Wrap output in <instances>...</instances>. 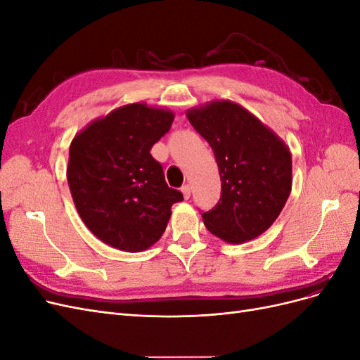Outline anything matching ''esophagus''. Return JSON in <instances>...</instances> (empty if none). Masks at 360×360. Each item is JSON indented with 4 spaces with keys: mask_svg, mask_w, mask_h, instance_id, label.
I'll list each match as a JSON object with an SVG mask.
<instances>
[{
    "mask_svg": "<svg viewBox=\"0 0 360 360\" xmlns=\"http://www.w3.org/2000/svg\"><path fill=\"white\" fill-rule=\"evenodd\" d=\"M191 192H192L191 184H184V186H181V193H183V197L186 198V200L191 197Z\"/></svg>",
    "mask_w": 360,
    "mask_h": 360,
    "instance_id": "obj_1",
    "label": "esophagus"
}]
</instances>
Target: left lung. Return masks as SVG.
Instances as JSON below:
<instances>
[{
	"label": "left lung",
	"mask_w": 360,
	"mask_h": 360,
	"mask_svg": "<svg viewBox=\"0 0 360 360\" xmlns=\"http://www.w3.org/2000/svg\"><path fill=\"white\" fill-rule=\"evenodd\" d=\"M186 117L210 144L222 181L219 202L202 213L205 228L226 243L252 240L269 230L290 197V148L231 101L192 108Z\"/></svg>",
	"instance_id": "1"
}]
</instances>
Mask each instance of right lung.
<instances>
[{"label":"right lung","mask_w":360,"mask_h":360,"mask_svg":"<svg viewBox=\"0 0 360 360\" xmlns=\"http://www.w3.org/2000/svg\"><path fill=\"white\" fill-rule=\"evenodd\" d=\"M172 120L169 110L129 103L96 118L72 139V198L82 222L103 243L141 252L165 231L171 205L183 195L168 188L150 150Z\"/></svg>","instance_id":"1"}]
</instances>
